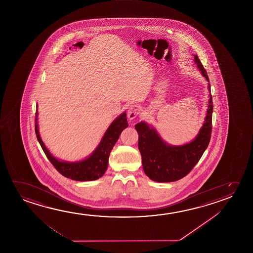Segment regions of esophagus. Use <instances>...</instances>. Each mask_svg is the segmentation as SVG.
Listing matches in <instances>:
<instances>
[{
	"label": "esophagus",
	"mask_w": 253,
	"mask_h": 253,
	"mask_svg": "<svg viewBox=\"0 0 253 253\" xmlns=\"http://www.w3.org/2000/svg\"><path fill=\"white\" fill-rule=\"evenodd\" d=\"M141 111L140 106L136 105V104H132L129 106L128 110V118L129 120H133L134 118H136Z\"/></svg>",
	"instance_id": "esophagus-1"
}]
</instances>
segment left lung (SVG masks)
<instances>
[{
	"instance_id": "left-lung-1",
	"label": "left lung",
	"mask_w": 253,
	"mask_h": 253,
	"mask_svg": "<svg viewBox=\"0 0 253 253\" xmlns=\"http://www.w3.org/2000/svg\"><path fill=\"white\" fill-rule=\"evenodd\" d=\"M195 62L209 82L210 91V105L207 109L205 121L195 139L183 145H170L160 137L155 128L145 122H140L135 126L138 133V149L144 172L157 182H171L182 179L198 163L210 144L213 113L210 80L197 55H195Z\"/></svg>"
}]
</instances>
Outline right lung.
Wrapping results in <instances>:
<instances>
[{"label": "right lung", "mask_w": 253, "mask_h": 253, "mask_svg": "<svg viewBox=\"0 0 253 253\" xmlns=\"http://www.w3.org/2000/svg\"><path fill=\"white\" fill-rule=\"evenodd\" d=\"M128 122L126 113L121 114L113 121L102 136L100 144L93 153L85 160L76 162H66L56 159L51 154L50 151L43 144L39 135V125H38V106L36 110L35 132L39 144L43 149L47 159L50 160L56 170L68 179L77 181H90L101 178L105 173L109 165V158L110 152L114 145L117 143L122 131L128 127Z\"/></svg>", "instance_id": "add662e5"}]
</instances>
